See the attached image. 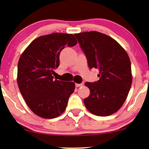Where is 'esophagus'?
Segmentation results:
<instances>
[{
	"label": "esophagus",
	"mask_w": 149,
	"mask_h": 149,
	"mask_svg": "<svg viewBox=\"0 0 149 149\" xmlns=\"http://www.w3.org/2000/svg\"><path fill=\"white\" fill-rule=\"evenodd\" d=\"M83 85H84L83 83H81V84H75L76 87H81V86H82Z\"/></svg>",
	"instance_id": "esophagus-1"
}]
</instances>
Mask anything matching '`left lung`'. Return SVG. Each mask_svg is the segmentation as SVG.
Listing matches in <instances>:
<instances>
[{"label": "left lung", "mask_w": 149, "mask_h": 149, "mask_svg": "<svg viewBox=\"0 0 149 149\" xmlns=\"http://www.w3.org/2000/svg\"><path fill=\"white\" fill-rule=\"evenodd\" d=\"M74 36L88 67L100 71L97 81L85 83L91 92L84 100L86 108L97 116L116 113L125 102L133 79L127 52L115 39L101 32H85Z\"/></svg>", "instance_id": "left-lung-1"}]
</instances>
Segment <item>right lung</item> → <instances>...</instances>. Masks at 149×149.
Wrapping results in <instances>:
<instances>
[{
    "label": "right lung",
    "mask_w": 149,
    "mask_h": 149,
    "mask_svg": "<svg viewBox=\"0 0 149 149\" xmlns=\"http://www.w3.org/2000/svg\"><path fill=\"white\" fill-rule=\"evenodd\" d=\"M77 43L73 34L52 33L34 39L20 56L18 88L27 105L38 116L55 118L65 110L75 84L54 79L52 74L59 65L62 49Z\"/></svg>",
    "instance_id": "right-lung-1"
}]
</instances>
